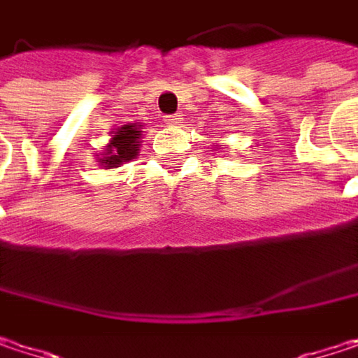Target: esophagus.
Instances as JSON below:
<instances>
[{"label": "esophagus", "mask_w": 358, "mask_h": 358, "mask_svg": "<svg viewBox=\"0 0 358 358\" xmlns=\"http://www.w3.org/2000/svg\"><path fill=\"white\" fill-rule=\"evenodd\" d=\"M165 122L166 124H169V126H179V124H181V122H183V117H181V115H166L165 117Z\"/></svg>", "instance_id": "1"}]
</instances>
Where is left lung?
<instances>
[{"instance_id": "8db88e82", "label": "left lung", "mask_w": 358, "mask_h": 358, "mask_svg": "<svg viewBox=\"0 0 358 358\" xmlns=\"http://www.w3.org/2000/svg\"><path fill=\"white\" fill-rule=\"evenodd\" d=\"M217 148H222V144H216V150H217Z\"/></svg>"}]
</instances>
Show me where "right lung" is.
I'll return each mask as SVG.
<instances>
[{
  "instance_id": "right-lung-1",
  "label": "right lung",
  "mask_w": 358,
  "mask_h": 358,
  "mask_svg": "<svg viewBox=\"0 0 358 358\" xmlns=\"http://www.w3.org/2000/svg\"><path fill=\"white\" fill-rule=\"evenodd\" d=\"M142 138V124H124L115 128L103 152L95 155V163L103 169H117L138 157Z\"/></svg>"
}]
</instances>
